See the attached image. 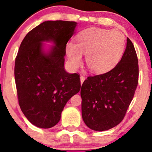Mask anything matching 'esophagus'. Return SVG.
Listing matches in <instances>:
<instances>
[{
	"instance_id": "obj_1",
	"label": "esophagus",
	"mask_w": 152,
	"mask_h": 152,
	"mask_svg": "<svg viewBox=\"0 0 152 152\" xmlns=\"http://www.w3.org/2000/svg\"><path fill=\"white\" fill-rule=\"evenodd\" d=\"M85 76H80V81H81V84H82L84 82V81L85 80Z\"/></svg>"
}]
</instances>
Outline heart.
<instances>
[{"label": "heart", "mask_w": 152, "mask_h": 152, "mask_svg": "<svg viewBox=\"0 0 152 152\" xmlns=\"http://www.w3.org/2000/svg\"><path fill=\"white\" fill-rule=\"evenodd\" d=\"M125 50V37L118 30L91 28L82 31L76 37V44L68 42L66 53L71 68L82 63V54L93 73H104L115 66Z\"/></svg>", "instance_id": "heart-1"}]
</instances>
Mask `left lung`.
Returning <instances> with one entry per match:
<instances>
[{
    "instance_id": "1",
    "label": "left lung",
    "mask_w": 152,
    "mask_h": 152,
    "mask_svg": "<svg viewBox=\"0 0 152 152\" xmlns=\"http://www.w3.org/2000/svg\"><path fill=\"white\" fill-rule=\"evenodd\" d=\"M137 53L127 38L120 62L109 72L89 76L81 89L84 122L95 131H105L122 121L138 84Z\"/></svg>"
}]
</instances>
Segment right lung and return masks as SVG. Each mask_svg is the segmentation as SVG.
<instances>
[{
    "mask_svg": "<svg viewBox=\"0 0 152 152\" xmlns=\"http://www.w3.org/2000/svg\"><path fill=\"white\" fill-rule=\"evenodd\" d=\"M73 21H45L23 39L15 63V79L20 107L29 121L42 129L54 126L67 101L81 88L77 73L64 67L66 45L73 34ZM51 41L49 53L42 42Z\"/></svg>",
    "mask_w": 152,
    "mask_h": 152,
    "instance_id": "obj_1",
    "label": "right lung"
}]
</instances>
